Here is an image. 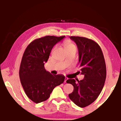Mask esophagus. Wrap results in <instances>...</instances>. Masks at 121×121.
Instances as JSON below:
<instances>
[{
  "instance_id": "esophagus-1",
  "label": "esophagus",
  "mask_w": 121,
  "mask_h": 121,
  "mask_svg": "<svg viewBox=\"0 0 121 121\" xmlns=\"http://www.w3.org/2000/svg\"><path fill=\"white\" fill-rule=\"evenodd\" d=\"M68 78L67 77H65V83H67V80H68Z\"/></svg>"
}]
</instances>
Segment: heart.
<instances>
[{
    "mask_svg": "<svg viewBox=\"0 0 121 121\" xmlns=\"http://www.w3.org/2000/svg\"><path fill=\"white\" fill-rule=\"evenodd\" d=\"M63 45H64L65 48L67 50H69V49H72V48L76 49L75 45L71 41L68 40L65 41L64 43H63Z\"/></svg>",
    "mask_w": 121,
    "mask_h": 121,
    "instance_id": "1",
    "label": "heart"
}]
</instances>
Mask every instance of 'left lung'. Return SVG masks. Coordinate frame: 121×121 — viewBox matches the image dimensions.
<instances>
[{
	"instance_id": "1",
	"label": "left lung",
	"mask_w": 121,
	"mask_h": 121,
	"mask_svg": "<svg viewBox=\"0 0 121 121\" xmlns=\"http://www.w3.org/2000/svg\"><path fill=\"white\" fill-rule=\"evenodd\" d=\"M70 38L77 45L79 64L83 79H69L67 83L73 86L70 99L79 107L90 105L97 99L103 89L106 78L105 59L100 46L90 39L78 36Z\"/></svg>"
}]
</instances>
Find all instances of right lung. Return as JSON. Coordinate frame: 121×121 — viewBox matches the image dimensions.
Masks as SVG:
<instances>
[{"label": "right lung", "mask_w": 121, "mask_h": 121, "mask_svg": "<svg viewBox=\"0 0 121 121\" xmlns=\"http://www.w3.org/2000/svg\"><path fill=\"white\" fill-rule=\"evenodd\" d=\"M65 37L46 36L36 39L23 53L19 70L20 81L28 97L36 104L48 99L54 87L65 81V76L51 74L44 67L53 46Z\"/></svg>", "instance_id": "right-lung-1"}]
</instances>
